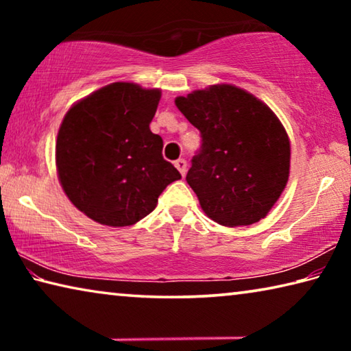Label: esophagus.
Instances as JSON below:
<instances>
[{"instance_id":"1","label":"esophagus","mask_w":351,"mask_h":351,"mask_svg":"<svg viewBox=\"0 0 351 351\" xmlns=\"http://www.w3.org/2000/svg\"><path fill=\"white\" fill-rule=\"evenodd\" d=\"M175 167L178 169V171H180V173L184 176L186 175V171H187V162H186V159H178V161H175Z\"/></svg>"}]
</instances>
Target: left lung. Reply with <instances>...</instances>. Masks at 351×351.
<instances>
[{
  "mask_svg": "<svg viewBox=\"0 0 351 351\" xmlns=\"http://www.w3.org/2000/svg\"><path fill=\"white\" fill-rule=\"evenodd\" d=\"M175 105L203 138L186 180L206 215L226 228L268 215L287 187L291 159L274 111L228 83L176 97Z\"/></svg>",
  "mask_w": 351,
  "mask_h": 351,
  "instance_id": "1",
  "label": "left lung"
}]
</instances>
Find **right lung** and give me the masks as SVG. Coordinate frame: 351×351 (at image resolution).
Listing matches in <instances>:
<instances>
[{
	"mask_svg": "<svg viewBox=\"0 0 351 351\" xmlns=\"http://www.w3.org/2000/svg\"><path fill=\"white\" fill-rule=\"evenodd\" d=\"M161 90L114 82L75 102L57 134L58 181L71 203L111 228L138 223L181 175L150 132Z\"/></svg>",
	"mask_w": 351,
	"mask_h": 351,
	"instance_id": "right-lung-1",
	"label": "right lung"
}]
</instances>
